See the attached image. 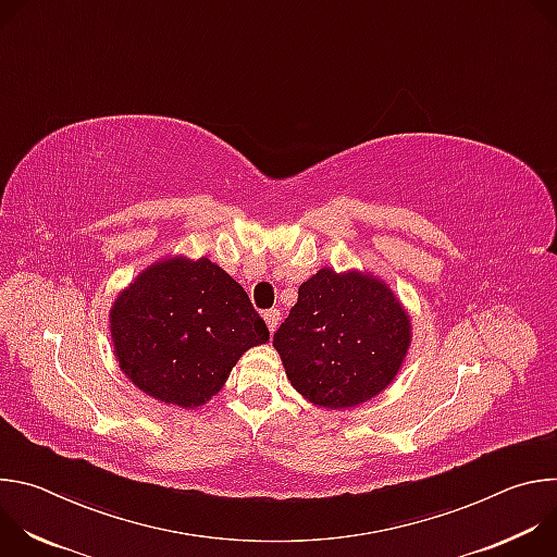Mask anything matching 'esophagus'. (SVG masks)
<instances>
[{
	"label": "esophagus",
	"instance_id": "obj_1",
	"mask_svg": "<svg viewBox=\"0 0 557 557\" xmlns=\"http://www.w3.org/2000/svg\"><path fill=\"white\" fill-rule=\"evenodd\" d=\"M264 322L269 326L271 333H275L277 324H280V310L277 308H271V310H264Z\"/></svg>",
	"mask_w": 557,
	"mask_h": 557
}]
</instances>
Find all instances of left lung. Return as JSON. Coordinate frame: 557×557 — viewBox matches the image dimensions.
<instances>
[{"mask_svg":"<svg viewBox=\"0 0 557 557\" xmlns=\"http://www.w3.org/2000/svg\"><path fill=\"white\" fill-rule=\"evenodd\" d=\"M412 342L410 314L370 273L320 269L273 335L290 385L329 410L355 408L383 392Z\"/></svg>","mask_w":557,"mask_h":557,"instance_id":"left-lung-1","label":"left lung"}]
</instances>
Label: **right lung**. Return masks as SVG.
Segmentation results:
<instances>
[{
  "label": "right lung",
  "mask_w": 557,
  "mask_h": 557,
  "mask_svg": "<svg viewBox=\"0 0 557 557\" xmlns=\"http://www.w3.org/2000/svg\"><path fill=\"white\" fill-rule=\"evenodd\" d=\"M114 355L125 376L153 399L198 408L220 392L269 329L247 290L207 258L147 267L110 310Z\"/></svg>",
  "instance_id": "add662e5"
}]
</instances>
